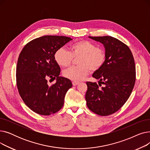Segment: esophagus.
Segmentation results:
<instances>
[{
    "label": "esophagus",
    "instance_id": "34e87169",
    "mask_svg": "<svg viewBox=\"0 0 150 150\" xmlns=\"http://www.w3.org/2000/svg\"><path fill=\"white\" fill-rule=\"evenodd\" d=\"M78 84H79V82H76V81H73V82H72L73 86H76V85H78Z\"/></svg>",
    "mask_w": 150,
    "mask_h": 150
}]
</instances>
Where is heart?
Returning a JSON list of instances; mask_svg holds the SVG:
<instances>
[{
	"label": "heart",
	"mask_w": 150,
	"mask_h": 150,
	"mask_svg": "<svg viewBox=\"0 0 150 150\" xmlns=\"http://www.w3.org/2000/svg\"><path fill=\"white\" fill-rule=\"evenodd\" d=\"M70 52L61 47L56 50L54 58L62 67H69L74 58H78V66L72 67L63 72V76L74 81H80L90 73L96 72L104 65L106 59L105 50L87 40H81L70 45Z\"/></svg>",
	"instance_id": "b5f03b06"
}]
</instances>
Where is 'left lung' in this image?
I'll return each instance as SVG.
<instances>
[{"instance_id": "1", "label": "left lung", "mask_w": 150, "mask_h": 150, "mask_svg": "<svg viewBox=\"0 0 150 150\" xmlns=\"http://www.w3.org/2000/svg\"><path fill=\"white\" fill-rule=\"evenodd\" d=\"M89 38L103 44L106 59L92 75L98 84L86 83V104L93 112L106 116L119 111L131 95L136 81L134 59L129 47L119 39L110 36ZM101 84L104 86L100 88Z\"/></svg>"}]
</instances>
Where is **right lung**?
Here are the masks:
<instances>
[{
    "label": "right lung",
    "instance_id": "obj_1",
    "mask_svg": "<svg viewBox=\"0 0 150 150\" xmlns=\"http://www.w3.org/2000/svg\"><path fill=\"white\" fill-rule=\"evenodd\" d=\"M72 39L64 36H41L27 43L20 53L16 67L19 93L38 114L49 115L59 111L66 92L72 88L70 80L59 76L61 69L54 58L56 50ZM49 79L57 81L50 86L47 84Z\"/></svg>",
    "mask_w": 150,
    "mask_h": 150
}]
</instances>
